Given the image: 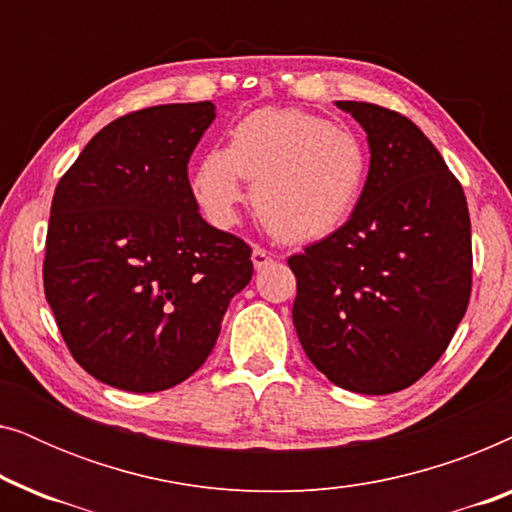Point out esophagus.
I'll return each mask as SVG.
<instances>
[{
  "label": "esophagus",
  "instance_id": "esophagus-1",
  "mask_svg": "<svg viewBox=\"0 0 512 512\" xmlns=\"http://www.w3.org/2000/svg\"><path fill=\"white\" fill-rule=\"evenodd\" d=\"M251 263H254L256 270H263V268H268V265L275 263V258H272L270 251L254 247V251H251Z\"/></svg>",
  "mask_w": 512,
  "mask_h": 512
}]
</instances>
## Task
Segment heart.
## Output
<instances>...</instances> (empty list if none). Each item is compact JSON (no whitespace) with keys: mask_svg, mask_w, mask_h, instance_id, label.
Segmentation results:
<instances>
[{"mask_svg":"<svg viewBox=\"0 0 512 512\" xmlns=\"http://www.w3.org/2000/svg\"><path fill=\"white\" fill-rule=\"evenodd\" d=\"M368 177L356 132L300 109L251 111L230 144L209 149L193 177L195 200L214 226L228 228L254 181L256 214L291 242L331 235L354 212Z\"/></svg>","mask_w":512,"mask_h":512,"instance_id":"1","label":"heart"}]
</instances>
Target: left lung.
Wrapping results in <instances>:
<instances>
[{"label":"left lung","instance_id":"left-lung-1","mask_svg":"<svg viewBox=\"0 0 512 512\" xmlns=\"http://www.w3.org/2000/svg\"><path fill=\"white\" fill-rule=\"evenodd\" d=\"M368 135L370 170L352 216L289 258L293 326L310 361L356 394H394L429 373L471 298L464 188L410 118L335 102Z\"/></svg>","mask_w":512,"mask_h":512}]
</instances>
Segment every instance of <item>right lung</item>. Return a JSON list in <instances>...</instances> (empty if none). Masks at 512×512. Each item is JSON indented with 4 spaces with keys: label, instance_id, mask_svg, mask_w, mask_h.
<instances>
[{
    "label": "right lung",
    "instance_id": "obj_1",
    "mask_svg": "<svg viewBox=\"0 0 512 512\" xmlns=\"http://www.w3.org/2000/svg\"><path fill=\"white\" fill-rule=\"evenodd\" d=\"M214 109L116 118L55 186L46 300L74 361L109 387L149 394L191 377L254 275L249 244L202 219L188 181Z\"/></svg>",
    "mask_w": 512,
    "mask_h": 512
}]
</instances>
